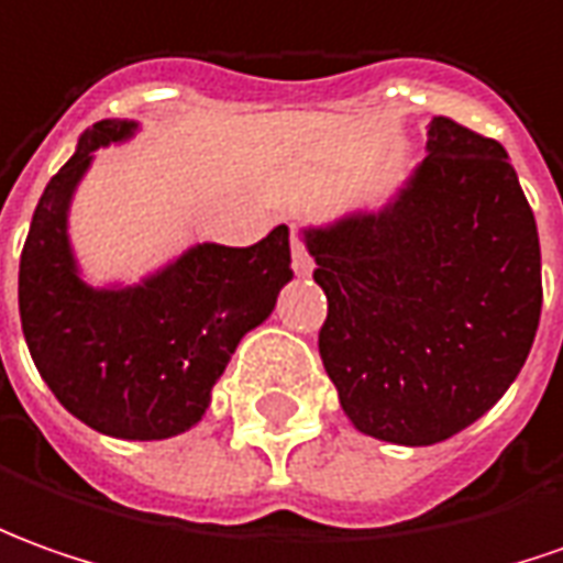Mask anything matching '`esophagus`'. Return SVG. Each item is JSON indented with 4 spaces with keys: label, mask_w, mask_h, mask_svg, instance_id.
<instances>
[{
    "label": "esophagus",
    "mask_w": 563,
    "mask_h": 563,
    "mask_svg": "<svg viewBox=\"0 0 563 563\" xmlns=\"http://www.w3.org/2000/svg\"><path fill=\"white\" fill-rule=\"evenodd\" d=\"M292 267H296L298 277H308L313 271V258L305 250V240L298 231H292Z\"/></svg>",
    "instance_id": "34e87169"
}]
</instances>
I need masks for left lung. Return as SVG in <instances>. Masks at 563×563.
Listing matches in <instances>:
<instances>
[{"mask_svg": "<svg viewBox=\"0 0 563 563\" xmlns=\"http://www.w3.org/2000/svg\"><path fill=\"white\" fill-rule=\"evenodd\" d=\"M327 292L320 357L357 431L428 446L477 422L542 311L533 209L506 147L434 117L428 156L382 212L305 231Z\"/></svg>", "mask_w": 563, "mask_h": 563, "instance_id": "1", "label": "left lung"}]
</instances>
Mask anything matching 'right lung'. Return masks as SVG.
Returning <instances> with one entry per match:
<instances>
[{
	"mask_svg": "<svg viewBox=\"0 0 563 563\" xmlns=\"http://www.w3.org/2000/svg\"><path fill=\"white\" fill-rule=\"evenodd\" d=\"M135 132L101 120L48 181L30 221L18 305L30 357L64 410L122 441H163L197 426L240 339L292 280L289 228L255 246L200 243L141 286L91 289L67 240V206L91 151Z\"/></svg>",
	"mask_w": 563,
	"mask_h": 563,
	"instance_id": "right-lung-1",
	"label": "right lung"
}]
</instances>
